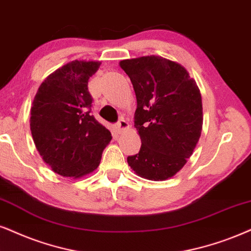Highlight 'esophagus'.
Here are the masks:
<instances>
[{"instance_id": "1", "label": "esophagus", "mask_w": 251, "mask_h": 251, "mask_svg": "<svg viewBox=\"0 0 251 251\" xmlns=\"http://www.w3.org/2000/svg\"><path fill=\"white\" fill-rule=\"evenodd\" d=\"M127 127H128V124H127V122H126V120H124V119H119L118 123H117L115 125L116 131L118 133H122L124 129L127 128Z\"/></svg>"}]
</instances>
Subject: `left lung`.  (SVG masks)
I'll use <instances>...</instances> for the list:
<instances>
[{
  "instance_id": "1",
  "label": "left lung",
  "mask_w": 251,
  "mask_h": 251,
  "mask_svg": "<svg viewBox=\"0 0 251 251\" xmlns=\"http://www.w3.org/2000/svg\"><path fill=\"white\" fill-rule=\"evenodd\" d=\"M136 96L134 126L141 138L128 166L144 178L164 180L191 156L202 126L201 91L178 63L161 56L123 60Z\"/></svg>"
}]
</instances>
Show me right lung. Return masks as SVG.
Listing matches in <instances>:
<instances>
[{
	"instance_id": "obj_1",
	"label": "right lung",
	"mask_w": 251,
	"mask_h": 251,
	"mask_svg": "<svg viewBox=\"0 0 251 251\" xmlns=\"http://www.w3.org/2000/svg\"><path fill=\"white\" fill-rule=\"evenodd\" d=\"M100 61H72L52 73L38 89L31 107L37 151L54 173L81 177L93 173L112 139L91 115L88 81Z\"/></svg>"
}]
</instances>
